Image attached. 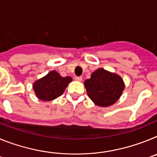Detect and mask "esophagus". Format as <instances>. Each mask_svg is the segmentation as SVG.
Wrapping results in <instances>:
<instances>
[{
  "instance_id": "obj_1",
  "label": "esophagus",
  "mask_w": 157,
  "mask_h": 157,
  "mask_svg": "<svg viewBox=\"0 0 157 157\" xmlns=\"http://www.w3.org/2000/svg\"><path fill=\"white\" fill-rule=\"evenodd\" d=\"M75 80L78 82H82V76H78V77H75Z\"/></svg>"
}]
</instances>
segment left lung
I'll return each instance as SVG.
<instances>
[{
	"mask_svg": "<svg viewBox=\"0 0 157 157\" xmlns=\"http://www.w3.org/2000/svg\"><path fill=\"white\" fill-rule=\"evenodd\" d=\"M89 98L96 105L109 107L120 99L125 84L123 78L116 73L98 68L93 72L90 78L84 82Z\"/></svg>",
	"mask_w": 157,
	"mask_h": 157,
	"instance_id": "8db88e82",
	"label": "left lung"
}]
</instances>
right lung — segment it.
I'll return each instance as SVG.
<instances>
[{"label": "right lung", "instance_id": "add662e5", "mask_svg": "<svg viewBox=\"0 0 157 157\" xmlns=\"http://www.w3.org/2000/svg\"><path fill=\"white\" fill-rule=\"evenodd\" d=\"M71 81L72 78L62 77L56 71H51L46 75L34 82L33 89L38 99L50 101L61 96Z\"/></svg>", "mask_w": 157, "mask_h": 157}]
</instances>
